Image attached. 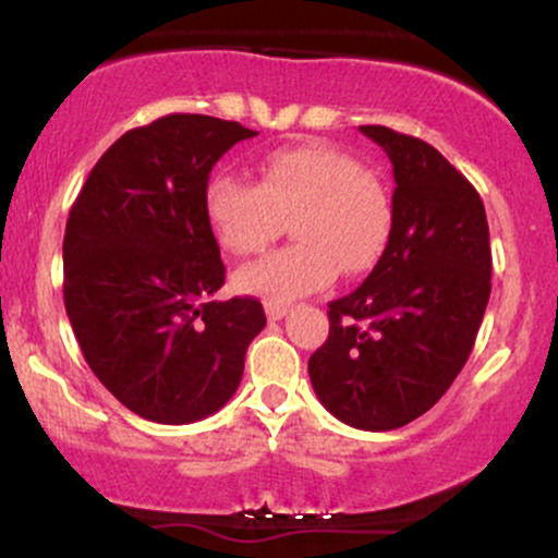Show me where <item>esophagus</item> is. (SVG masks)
Instances as JSON below:
<instances>
[{
	"instance_id": "obj_1",
	"label": "esophagus",
	"mask_w": 558,
	"mask_h": 558,
	"mask_svg": "<svg viewBox=\"0 0 558 558\" xmlns=\"http://www.w3.org/2000/svg\"><path fill=\"white\" fill-rule=\"evenodd\" d=\"M265 315H267V319H272V323H275V319H283L288 315V306L272 304V301H270V304H265Z\"/></svg>"
}]
</instances>
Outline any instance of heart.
I'll use <instances>...</instances> for the list:
<instances>
[{
  "label": "heart",
  "mask_w": 558,
  "mask_h": 558,
  "mask_svg": "<svg viewBox=\"0 0 558 558\" xmlns=\"http://www.w3.org/2000/svg\"><path fill=\"white\" fill-rule=\"evenodd\" d=\"M204 215L217 243L235 257L257 254L293 217V246L235 272V288L272 304L323 291L343 275H364L386 254L393 233L388 185L349 151L328 144L275 149L259 181L217 172L204 191Z\"/></svg>",
  "instance_id": "1"
}]
</instances>
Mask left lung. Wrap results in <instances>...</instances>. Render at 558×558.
<instances>
[{"mask_svg": "<svg viewBox=\"0 0 558 558\" xmlns=\"http://www.w3.org/2000/svg\"><path fill=\"white\" fill-rule=\"evenodd\" d=\"M360 131L393 165V233L367 280L328 304L310 377L332 417L396 430L435 407L470 360L490 299L488 217L430 144L386 125Z\"/></svg>", "mask_w": 558, "mask_h": 558, "instance_id": "8db88e82", "label": "left lung"}]
</instances>
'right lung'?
Returning a JSON list of instances; mask_svg holds the SVG:
<instances>
[{"label": "right lung", "mask_w": 558, "mask_h": 558, "mask_svg": "<svg viewBox=\"0 0 558 558\" xmlns=\"http://www.w3.org/2000/svg\"><path fill=\"white\" fill-rule=\"evenodd\" d=\"M257 136L233 120L165 114L120 136L70 209L65 310L92 373L138 417L189 425L230 401L257 299L213 301L226 283L204 215L209 172Z\"/></svg>", "instance_id": "add662e5"}]
</instances>
